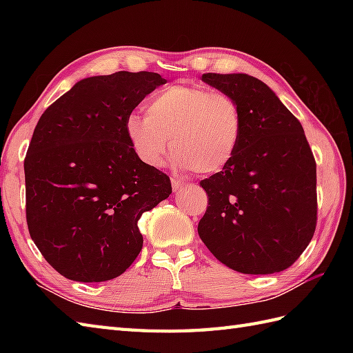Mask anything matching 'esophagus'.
<instances>
[{
	"instance_id": "esophagus-1",
	"label": "esophagus",
	"mask_w": 353,
	"mask_h": 353,
	"mask_svg": "<svg viewBox=\"0 0 353 353\" xmlns=\"http://www.w3.org/2000/svg\"><path fill=\"white\" fill-rule=\"evenodd\" d=\"M171 185H172V190L179 191V190H183L188 186V183L183 182V181H179V179H171Z\"/></svg>"
}]
</instances>
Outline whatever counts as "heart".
<instances>
[{"label": "heart", "mask_w": 353, "mask_h": 353, "mask_svg": "<svg viewBox=\"0 0 353 353\" xmlns=\"http://www.w3.org/2000/svg\"><path fill=\"white\" fill-rule=\"evenodd\" d=\"M147 115L125 119L134 153L162 165L172 145L174 163L199 174H215L234 159L243 134V114L234 97L199 85H172L150 97Z\"/></svg>", "instance_id": "heart-1"}]
</instances>
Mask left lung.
I'll list each match as a JSON object with an SVG mask.
<instances>
[{"mask_svg":"<svg viewBox=\"0 0 353 353\" xmlns=\"http://www.w3.org/2000/svg\"><path fill=\"white\" fill-rule=\"evenodd\" d=\"M201 80L238 101L243 134L228 167L200 182L209 206L199 235L235 272H283L317 224L316 159L303 127L256 77L208 72Z\"/></svg>","mask_w":353,"mask_h":353,"instance_id":"8db88e82","label":"left lung"}]
</instances>
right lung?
I'll use <instances>...</instances> for the list:
<instances>
[{
    "label": "right lung",
    "instance_id": "obj_1",
    "mask_svg": "<svg viewBox=\"0 0 353 353\" xmlns=\"http://www.w3.org/2000/svg\"><path fill=\"white\" fill-rule=\"evenodd\" d=\"M167 83L119 71L77 81L37 121L24 161L30 236L66 279L104 282L142 249L141 215L171 194L170 177L134 153L133 109Z\"/></svg>",
    "mask_w": 353,
    "mask_h": 353
}]
</instances>
